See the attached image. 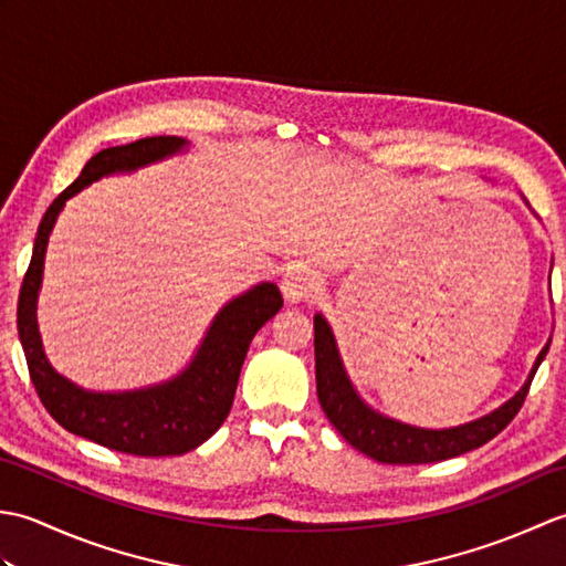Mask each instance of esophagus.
<instances>
[{"label": "esophagus", "mask_w": 566, "mask_h": 566, "mask_svg": "<svg viewBox=\"0 0 566 566\" xmlns=\"http://www.w3.org/2000/svg\"><path fill=\"white\" fill-rule=\"evenodd\" d=\"M318 290V276L314 270L304 268V264H294V268L286 270L282 280V294L290 304H298L308 298Z\"/></svg>", "instance_id": "obj_1"}]
</instances>
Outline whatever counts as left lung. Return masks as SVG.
Wrapping results in <instances>:
<instances>
[{
  "label": "left lung",
  "instance_id": "left-lung-1",
  "mask_svg": "<svg viewBox=\"0 0 566 566\" xmlns=\"http://www.w3.org/2000/svg\"><path fill=\"white\" fill-rule=\"evenodd\" d=\"M314 350H316V391L321 408L333 428L353 444L355 450L384 464H428L442 462L476 450L506 428L531 389L535 371L543 363L549 340L539 350L535 365L523 387L506 403L494 411L454 428H418L375 411L353 387L343 357L335 343L331 323L323 314L314 316Z\"/></svg>",
  "mask_w": 566,
  "mask_h": 566
}]
</instances>
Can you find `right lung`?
Returning <instances> with one entry per match:
<instances>
[{
	"label": "right lung",
	"instance_id": "obj_1",
	"mask_svg": "<svg viewBox=\"0 0 566 566\" xmlns=\"http://www.w3.org/2000/svg\"><path fill=\"white\" fill-rule=\"evenodd\" d=\"M189 143L177 136L140 138L106 148L82 167L80 177L48 207L33 243L31 264L19 294V338L27 355L31 381L43 406L60 426L104 448L138 457L185 454L207 442L231 411L240 367L255 333L282 308V294L272 282H260L233 296L213 316L189 365L160 384L126 391H92L48 363L39 333V292L48 238L72 199L102 177L130 175L185 153Z\"/></svg>",
	"mask_w": 566,
	"mask_h": 566
}]
</instances>
